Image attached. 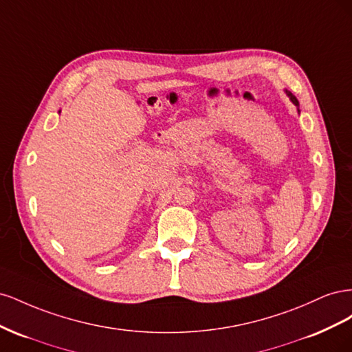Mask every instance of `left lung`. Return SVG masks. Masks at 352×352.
Returning a JSON list of instances; mask_svg holds the SVG:
<instances>
[{
  "label": "left lung",
  "mask_w": 352,
  "mask_h": 352,
  "mask_svg": "<svg viewBox=\"0 0 352 352\" xmlns=\"http://www.w3.org/2000/svg\"><path fill=\"white\" fill-rule=\"evenodd\" d=\"M285 92H286L287 97H289V100L296 105V107H298V113H300V102H298V100L294 97V95H292L289 91H285Z\"/></svg>",
  "instance_id": "1"
}]
</instances>
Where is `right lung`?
<instances>
[{
    "instance_id": "1",
    "label": "right lung",
    "mask_w": 352,
    "mask_h": 352,
    "mask_svg": "<svg viewBox=\"0 0 352 352\" xmlns=\"http://www.w3.org/2000/svg\"><path fill=\"white\" fill-rule=\"evenodd\" d=\"M58 113H60V111H58Z\"/></svg>"
}]
</instances>
